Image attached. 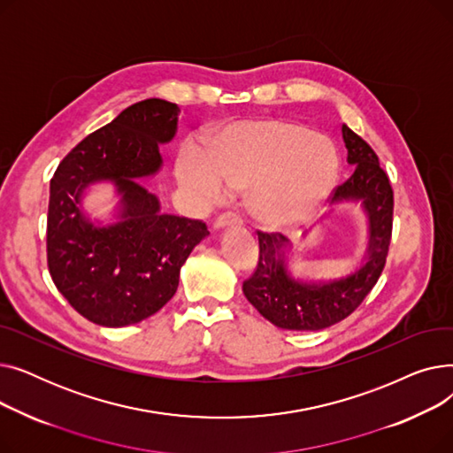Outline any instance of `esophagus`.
Masks as SVG:
<instances>
[{
  "instance_id": "34e87169",
  "label": "esophagus",
  "mask_w": 453,
  "mask_h": 453,
  "mask_svg": "<svg viewBox=\"0 0 453 453\" xmlns=\"http://www.w3.org/2000/svg\"><path fill=\"white\" fill-rule=\"evenodd\" d=\"M239 226H241V219L236 217V214H233V212H226V214H222V217H219L217 220H214L212 229L214 231H222V229H227V227H239Z\"/></svg>"
}]
</instances>
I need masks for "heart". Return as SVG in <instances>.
<instances>
[{"label":"heart","instance_id":"1","mask_svg":"<svg viewBox=\"0 0 453 453\" xmlns=\"http://www.w3.org/2000/svg\"><path fill=\"white\" fill-rule=\"evenodd\" d=\"M176 174L205 200H219L224 187H251V212L265 224L280 226L330 195L338 156L330 141L294 119H239L214 134L203 157L183 152Z\"/></svg>","mask_w":453,"mask_h":453}]
</instances>
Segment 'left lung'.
<instances>
[{
  "label": "left lung",
  "mask_w": 453,
  "mask_h": 453,
  "mask_svg": "<svg viewBox=\"0 0 453 453\" xmlns=\"http://www.w3.org/2000/svg\"><path fill=\"white\" fill-rule=\"evenodd\" d=\"M347 163L354 174L334 190L328 214L342 203H360L367 219V250L362 265L336 279H296L288 270L290 241L258 231V265L242 292L258 314L279 328L323 330L362 304L386 266L393 229V188L378 156L347 125L342 127Z\"/></svg>",
  "instance_id": "8db88e82"
}]
</instances>
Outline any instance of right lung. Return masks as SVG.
<instances>
[{
    "label": "right lung",
    "instance_id": "add662e5",
    "mask_svg": "<svg viewBox=\"0 0 453 453\" xmlns=\"http://www.w3.org/2000/svg\"><path fill=\"white\" fill-rule=\"evenodd\" d=\"M180 108L161 99L128 106L71 150L51 180L47 265L75 311L101 326H127L156 314L178 290L180 270L207 226L161 212L141 181L156 176L159 145L178 132ZM111 182L119 202L110 225L81 209L85 190Z\"/></svg>",
    "mask_w": 453,
    "mask_h": 453
}]
</instances>
